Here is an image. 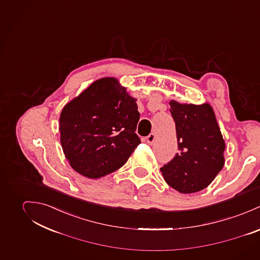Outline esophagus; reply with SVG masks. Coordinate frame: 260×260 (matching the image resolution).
Here are the masks:
<instances>
[{
	"instance_id": "esophagus-1",
	"label": "esophagus",
	"mask_w": 260,
	"mask_h": 260,
	"mask_svg": "<svg viewBox=\"0 0 260 260\" xmlns=\"http://www.w3.org/2000/svg\"><path fill=\"white\" fill-rule=\"evenodd\" d=\"M155 141V135L154 134H150L148 137H146V142L147 144H152Z\"/></svg>"
}]
</instances>
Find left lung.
I'll return each mask as SVG.
<instances>
[{"label": "left lung", "instance_id": "1", "mask_svg": "<svg viewBox=\"0 0 260 260\" xmlns=\"http://www.w3.org/2000/svg\"><path fill=\"white\" fill-rule=\"evenodd\" d=\"M175 122L178 153L160 172L166 182L180 193L207 187L222 170L225 142L212 107L170 102Z\"/></svg>", "mask_w": 260, "mask_h": 260}]
</instances>
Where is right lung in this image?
I'll return each instance as SVG.
<instances>
[{"label": "right lung", "mask_w": 260, "mask_h": 260, "mask_svg": "<svg viewBox=\"0 0 260 260\" xmlns=\"http://www.w3.org/2000/svg\"><path fill=\"white\" fill-rule=\"evenodd\" d=\"M139 119L137 99L116 78L91 83L59 116V140L70 166L88 178L116 172L141 144Z\"/></svg>", "instance_id": "obj_1"}]
</instances>
